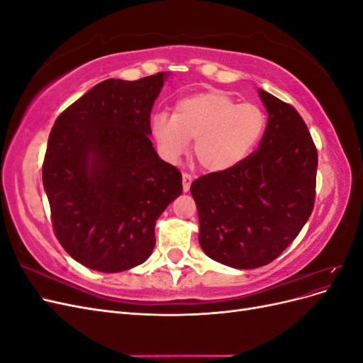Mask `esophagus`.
<instances>
[{
	"label": "esophagus",
	"mask_w": 363,
	"mask_h": 363,
	"mask_svg": "<svg viewBox=\"0 0 363 363\" xmlns=\"http://www.w3.org/2000/svg\"><path fill=\"white\" fill-rule=\"evenodd\" d=\"M182 179H183V191L188 192L191 189V183H192L194 177H192L191 174H188V172H183L182 174Z\"/></svg>",
	"instance_id": "obj_1"
}]
</instances>
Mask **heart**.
<instances>
[{
  "instance_id": "obj_1",
  "label": "heart",
  "mask_w": 363,
  "mask_h": 363,
  "mask_svg": "<svg viewBox=\"0 0 363 363\" xmlns=\"http://www.w3.org/2000/svg\"><path fill=\"white\" fill-rule=\"evenodd\" d=\"M151 135L159 155L177 162L194 140V155L207 171L219 172L244 162L265 128V115L255 104H236L223 92H201L180 100L174 115L157 113Z\"/></svg>"
}]
</instances>
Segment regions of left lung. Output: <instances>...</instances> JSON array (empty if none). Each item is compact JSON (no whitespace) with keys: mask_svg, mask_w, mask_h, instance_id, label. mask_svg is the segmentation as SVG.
I'll return each mask as SVG.
<instances>
[{"mask_svg":"<svg viewBox=\"0 0 363 363\" xmlns=\"http://www.w3.org/2000/svg\"><path fill=\"white\" fill-rule=\"evenodd\" d=\"M268 124L259 150L235 168L191 184L206 255L238 269L268 265L309 219L318 152L307 125L291 104L259 89Z\"/></svg>","mask_w":363,"mask_h":363,"instance_id":"left-lung-1","label":"left lung"}]
</instances>
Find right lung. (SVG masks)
I'll return each mask as SVG.
<instances>
[{"label": "right lung", "instance_id": "obj_1", "mask_svg": "<svg viewBox=\"0 0 363 363\" xmlns=\"http://www.w3.org/2000/svg\"><path fill=\"white\" fill-rule=\"evenodd\" d=\"M168 72L108 79L54 123L42 167L59 242L82 265L121 272L156 245L157 218L182 194V174L150 140V115Z\"/></svg>", "mask_w": 363, "mask_h": 363}]
</instances>
